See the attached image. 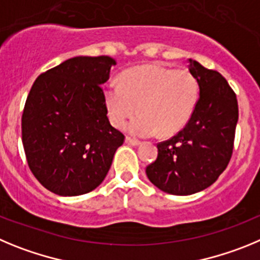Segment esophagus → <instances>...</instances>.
Listing matches in <instances>:
<instances>
[{"label": "esophagus", "instance_id": "1", "mask_svg": "<svg viewBox=\"0 0 260 260\" xmlns=\"http://www.w3.org/2000/svg\"><path fill=\"white\" fill-rule=\"evenodd\" d=\"M125 144L131 145V146H139L141 142H140L139 140H135V139H131V137H127V139H125Z\"/></svg>", "mask_w": 260, "mask_h": 260}]
</instances>
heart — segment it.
Returning <instances> with one entry per match:
<instances>
[{
  "label": "heart",
  "mask_w": 260,
  "mask_h": 260,
  "mask_svg": "<svg viewBox=\"0 0 260 260\" xmlns=\"http://www.w3.org/2000/svg\"><path fill=\"white\" fill-rule=\"evenodd\" d=\"M198 83L185 70L160 64H144L127 70L121 83L110 81L104 89V102L111 124L125 125L133 137L171 136L188 123L198 100Z\"/></svg>",
  "instance_id": "obj_1"
}]
</instances>
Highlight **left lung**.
Masks as SVG:
<instances>
[{
	"instance_id": "left-lung-1",
	"label": "left lung",
	"mask_w": 260,
	"mask_h": 260,
	"mask_svg": "<svg viewBox=\"0 0 260 260\" xmlns=\"http://www.w3.org/2000/svg\"><path fill=\"white\" fill-rule=\"evenodd\" d=\"M189 72L200 86V98L186 125L172 139L156 145V160L146 167L151 184L174 196L209 188L232 155L238 105L235 92L217 71L188 59Z\"/></svg>"
}]
</instances>
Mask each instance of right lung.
<instances>
[{
    "mask_svg": "<svg viewBox=\"0 0 260 260\" xmlns=\"http://www.w3.org/2000/svg\"><path fill=\"white\" fill-rule=\"evenodd\" d=\"M116 60L75 57L41 74L22 116L32 174L62 197L89 193L105 180L124 136L110 124L101 85Z\"/></svg>",
    "mask_w": 260,
    "mask_h": 260,
    "instance_id": "right-lung-1",
    "label": "right lung"
}]
</instances>
